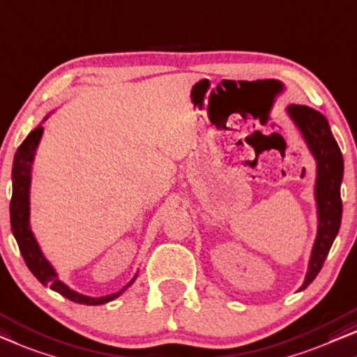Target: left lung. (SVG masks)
Masks as SVG:
<instances>
[{
    "mask_svg": "<svg viewBox=\"0 0 357 357\" xmlns=\"http://www.w3.org/2000/svg\"><path fill=\"white\" fill-rule=\"evenodd\" d=\"M287 114L301 133L312 158L316 159L314 199L317 206V235L309 257L306 277L299 287L301 291L317 277L342 225L343 204L340 187L343 182L344 166L342 151L322 112L309 106L290 105L287 107Z\"/></svg>",
    "mask_w": 357,
    "mask_h": 357,
    "instance_id": "1",
    "label": "left lung"
}]
</instances>
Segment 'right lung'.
<instances>
[{"mask_svg": "<svg viewBox=\"0 0 357 357\" xmlns=\"http://www.w3.org/2000/svg\"><path fill=\"white\" fill-rule=\"evenodd\" d=\"M50 117L45 116L43 122ZM41 122V123H43ZM38 123L32 132L29 133L27 138L22 142V144L17 148L13 162V198L11 206H9V214H11V229L15 241H17L19 250L22 252V257L25 264L30 268V272L38 278L41 285L50 287L51 290L63 294L64 298L70 299V301L86 304V306H100V304H106L121 296V294L127 290L128 287L133 285L137 280L138 272L133 275L130 282L121 290L107 294V296H86L79 291L72 290L67 287L64 282L59 280L58 272L51 266V262L46 259L43 251L38 245L37 238H35L32 227H30V185H32V169H33V159L37 154V148L40 144L41 137H43V126Z\"/></svg>", "mask_w": 357, "mask_h": 357, "instance_id": "obj_1", "label": "right lung"}]
</instances>
